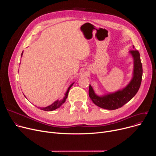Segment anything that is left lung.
<instances>
[{
	"label": "left lung",
	"instance_id": "1",
	"mask_svg": "<svg viewBox=\"0 0 156 156\" xmlns=\"http://www.w3.org/2000/svg\"><path fill=\"white\" fill-rule=\"evenodd\" d=\"M133 47L134 48L135 47L133 45ZM129 53L133 58V78L125 88L114 93L99 96L95 93L92 86L89 85V97L96 105L105 109H117L129 102L138 91L143 73L140 53L137 50L130 51Z\"/></svg>",
	"mask_w": 156,
	"mask_h": 156
}]
</instances>
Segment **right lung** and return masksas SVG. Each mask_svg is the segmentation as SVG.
Instances as JSON below:
<instances>
[{
  "instance_id": "1",
  "label": "right lung",
  "mask_w": 156,
  "mask_h": 156,
  "mask_svg": "<svg viewBox=\"0 0 156 156\" xmlns=\"http://www.w3.org/2000/svg\"><path fill=\"white\" fill-rule=\"evenodd\" d=\"M23 54V52L22 54H21V56H22ZM73 84H74V83H73L69 87V88H68V90H67L66 92V94H65L64 97L63 98V99H62V100H61V101L57 100V101H55L53 104H52L50 105L47 106V107H45V108H40V109H41V110L45 111H54V110H55V109H57V108H60L61 106L65 102L66 100L67 97H68V93H69V89L71 88V87H72V85H73Z\"/></svg>"
}]
</instances>
